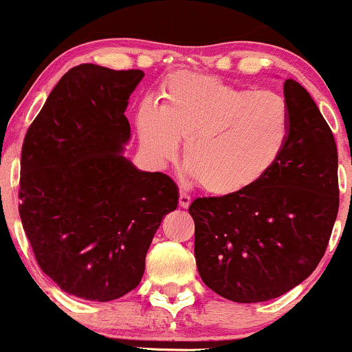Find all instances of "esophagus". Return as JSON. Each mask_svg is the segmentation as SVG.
Listing matches in <instances>:
<instances>
[{"label":"esophagus","mask_w":352,"mask_h":352,"mask_svg":"<svg viewBox=\"0 0 352 352\" xmlns=\"http://www.w3.org/2000/svg\"><path fill=\"white\" fill-rule=\"evenodd\" d=\"M190 201H192V199H190V195L187 192H180L179 195V205L182 208H188Z\"/></svg>","instance_id":"obj_1"}]
</instances>
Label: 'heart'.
<instances>
[{"label":"heart","instance_id":"obj_1","mask_svg":"<svg viewBox=\"0 0 352 352\" xmlns=\"http://www.w3.org/2000/svg\"><path fill=\"white\" fill-rule=\"evenodd\" d=\"M137 132L157 162L175 159L179 140L188 172L205 192L232 195L252 187L280 159L289 134L286 100L205 74H177L160 89L159 112L140 107Z\"/></svg>","mask_w":352,"mask_h":352}]
</instances>
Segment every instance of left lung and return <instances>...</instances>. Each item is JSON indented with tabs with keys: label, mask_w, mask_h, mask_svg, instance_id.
Returning a JSON list of instances; mask_svg holds the SVG:
<instances>
[{
	"label": "left lung",
	"mask_w": 352,
	"mask_h": 352,
	"mask_svg": "<svg viewBox=\"0 0 352 352\" xmlns=\"http://www.w3.org/2000/svg\"><path fill=\"white\" fill-rule=\"evenodd\" d=\"M289 134L252 187L195 199V261L205 285L236 302L281 296L316 270L338 217V148L309 92L286 79Z\"/></svg>",
	"instance_id": "left-lung-1"
}]
</instances>
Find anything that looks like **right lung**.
I'll return each mask as SVG.
<instances>
[{
	"label": "right lung",
	"instance_id": "1",
	"mask_svg": "<svg viewBox=\"0 0 352 352\" xmlns=\"http://www.w3.org/2000/svg\"><path fill=\"white\" fill-rule=\"evenodd\" d=\"M140 69L79 64L60 78L28 129L21 151L19 217L39 268L82 300L132 292L160 221L179 190L162 172H140L120 155L124 116Z\"/></svg>",
	"mask_w": 352,
	"mask_h": 352
}]
</instances>
